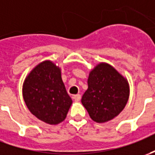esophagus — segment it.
Segmentation results:
<instances>
[{
	"mask_svg": "<svg viewBox=\"0 0 155 155\" xmlns=\"http://www.w3.org/2000/svg\"><path fill=\"white\" fill-rule=\"evenodd\" d=\"M81 95H80V94H77V95L73 96V99L74 100L75 102H79V101L81 100Z\"/></svg>",
	"mask_w": 155,
	"mask_h": 155,
	"instance_id": "esophagus-1",
	"label": "esophagus"
}]
</instances>
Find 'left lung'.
Returning a JSON list of instances; mask_svg holds the SVG:
<instances>
[{
	"instance_id": "1",
	"label": "left lung",
	"mask_w": 155,
	"mask_h": 155,
	"mask_svg": "<svg viewBox=\"0 0 155 155\" xmlns=\"http://www.w3.org/2000/svg\"><path fill=\"white\" fill-rule=\"evenodd\" d=\"M87 83L81 103L92 120L107 122L124 109L129 98V84L111 65L97 64L89 74Z\"/></svg>"
}]
</instances>
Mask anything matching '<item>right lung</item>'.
<instances>
[{
    "instance_id": "add662e5",
    "label": "right lung",
    "mask_w": 155,
    "mask_h": 155,
    "mask_svg": "<svg viewBox=\"0 0 155 155\" xmlns=\"http://www.w3.org/2000/svg\"><path fill=\"white\" fill-rule=\"evenodd\" d=\"M23 96L29 110L50 125L64 121L72 104L62 77L61 69L47 60L35 66L23 85Z\"/></svg>"
}]
</instances>
